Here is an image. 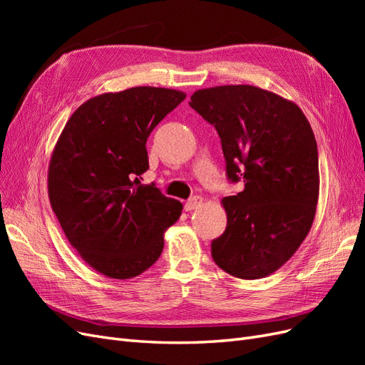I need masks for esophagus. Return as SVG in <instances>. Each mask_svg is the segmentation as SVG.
I'll list each match as a JSON object with an SVG mask.
<instances>
[{"mask_svg": "<svg viewBox=\"0 0 365 365\" xmlns=\"http://www.w3.org/2000/svg\"><path fill=\"white\" fill-rule=\"evenodd\" d=\"M202 197L201 196H193V197H190L189 201L185 202V210L187 212H192V210H196V208H200L201 205H202Z\"/></svg>", "mask_w": 365, "mask_h": 365, "instance_id": "1", "label": "esophagus"}]
</instances>
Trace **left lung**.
I'll return each mask as SVG.
<instances>
[{"instance_id": "left-lung-1", "label": "left lung", "mask_w": 365, "mask_h": 365, "mask_svg": "<svg viewBox=\"0 0 365 365\" xmlns=\"http://www.w3.org/2000/svg\"><path fill=\"white\" fill-rule=\"evenodd\" d=\"M189 105L216 128L228 178L244 181L220 201L227 228L212 242L213 260L237 279L267 277L294 256L315 219L314 130L294 102L252 85L204 88Z\"/></svg>"}]
</instances>
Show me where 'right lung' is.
I'll return each mask as SVG.
<instances>
[{"label":"right lung","instance_id":"1","mask_svg":"<svg viewBox=\"0 0 365 365\" xmlns=\"http://www.w3.org/2000/svg\"><path fill=\"white\" fill-rule=\"evenodd\" d=\"M185 98L170 88L135 86L82 103L48 165V197L71 247L109 279L137 277L158 260L182 204L141 184L146 141Z\"/></svg>","mask_w":365,"mask_h":365}]
</instances>
